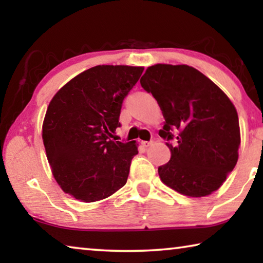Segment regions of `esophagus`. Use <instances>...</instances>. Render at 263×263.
<instances>
[{
    "label": "esophagus",
    "mask_w": 263,
    "mask_h": 263,
    "mask_svg": "<svg viewBox=\"0 0 263 263\" xmlns=\"http://www.w3.org/2000/svg\"><path fill=\"white\" fill-rule=\"evenodd\" d=\"M141 145L144 146V147H149L151 145H153V141H141Z\"/></svg>",
    "instance_id": "1"
}]
</instances>
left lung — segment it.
<instances>
[{
  "instance_id": "left-lung-1",
  "label": "left lung",
  "mask_w": 263,
  "mask_h": 263,
  "mask_svg": "<svg viewBox=\"0 0 263 263\" xmlns=\"http://www.w3.org/2000/svg\"><path fill=\"white\" fill-rule=\"evenodd\" d=\"M141 87L157 100L164 118L159 131L171 160L158 168L169 188L203 197L220 188L238 161L240 127L237 110L221 89L186 65L158 64L146 69Z\"/></svg>"
}]
</instances>
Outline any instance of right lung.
Masks as SVG:
<instances>
[{"instance_id":"right-lung-1","label":"right lung","mask_w":263,"mask_h":263,"mask_svg":"<svg viewBox=\"0 0 263 263\" xmlns=\"http://www.w3.org/2000/svg\"><path fill=\"white\" fill-rule=\"evenodd\" d=\"M144 67L100 65L53 96L43 123L46 157L58 184L79 201L109 197L125 185L136 141H116L123 101Z\"/></svg>"}]
</instances>
